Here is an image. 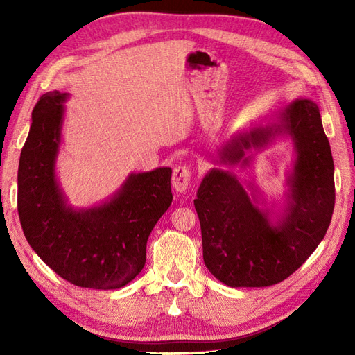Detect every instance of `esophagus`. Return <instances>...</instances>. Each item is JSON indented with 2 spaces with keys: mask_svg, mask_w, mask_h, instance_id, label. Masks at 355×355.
Segmentation results:
<instances>
[{
  "mask_svg": "<svg viewBox=\"0 0 355 355\" xmlns=\"http://www.w3.org/2000/svg\"><path fill=\"white\" fill-rule=\"evenodd\" d=\"M191 170L187 166H179L173 170V178H171V184H173V188L178 192H185L189 187V182H191Z\"/></svg>",
  "mask_w": 355,
  "mask_h": 355,
  "instance_id": "34e87169",
  "label": "esophagus"
}]
</instances>
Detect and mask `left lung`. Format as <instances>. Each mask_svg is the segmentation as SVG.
I'll return each instance as SVG.
<instances>
[{"instance_id":"obj_1","label":"left lung","mask_w":355,"mask_h":355,"mask_svg":"<svg viewBox=\"0 0 355 355\" xmlns=\"http://www.w3.org/2000/svg\"><path fill=\"white\" fill-rule=\"evenodd\" d=\"M293 139L296 161L288 176L286 209L278 223L252 202L237 176L211 168L201 180L194 206L201 225L202 259L230 287H266L292 275L324 239L335 207V179L329 139L318 106L297 99L278 123L253 127L225 145L220 161L249 164L244 151L262 148L278 135Z\"/></svg>"}]
</instances>
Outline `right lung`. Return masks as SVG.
Listing matches in <instances>:
<instances>
[{
	"mask_svg": "<svg viewBox=\"0 0 355 355\" xmlns=\"http://www.w3.org/2000/svg\"><path fill=\"white\" fill-rule=\"evenodd\" d=\"M68 94H42L17 171V211L29 245L75 286L112 290L130 283L146 262V241L170 207L171 168L132 173L111 200L73 210L56 179Z\"/></svg>",
	"mask_w": 355,
	"mask_h": 355,
	"instance_id": "obj_1",
	"label": "right lung"
}]
</instances>
